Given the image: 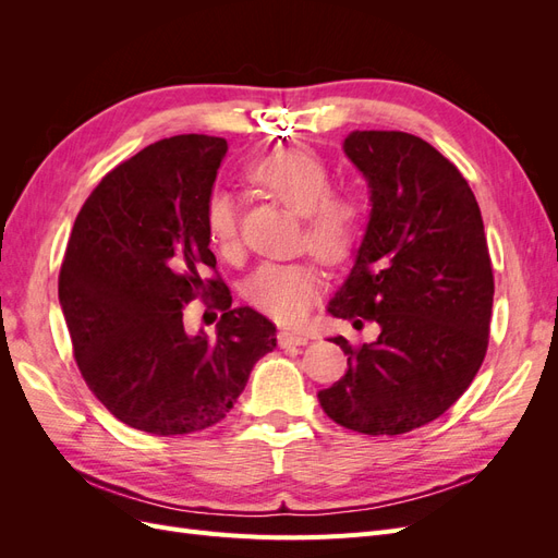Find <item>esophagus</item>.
Listing matches in <instances>:
<instances>
[{
  "instance_id": "34e87169",
  "label": "esophagus",
  "mask_w": 558,
  "mask_h": 558,
  "mask_svg": "<svg viewBox=\"0 0 558 558\" xmlns=\"http://www.w3.org/2000/svg\"><path fill=\"white\" fill-rule=\"evenodd\" d=\"M277 340L281 347H302L307 344V337L305 335H298V332H289V330H281L277 335Z\"/></svg>"
}]
</instances>
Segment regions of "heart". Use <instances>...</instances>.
<instances>
[{
    "label": "heart",
    "instance_id": "b5f03b06",
    "mask_svg": "<svg viewBox=\"0 0 558 558\" xmlns=\"http://www.w3.org/2000/svg\"><path fill=\"white\" fill-rule=\"evenodd\" d=\"M246 179L305 221V242L326 263H342L356 251L365 214L356 199L330 193L332 177L324 158L310 148H281L253 160ZM205 228L216 253L230 258L240 248L238 209L226 191H214L205 205ZM320 293V277L310 263H265L246 281L253 307L286 326L307 316Z\"/></svg>",
    "mask_w": 558,
    "mask_h": 558
}]
</instances>
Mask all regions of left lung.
I'll list each match as a JSON object with an SVG mask.
<instances>
[{"mask_svg": "<svg viewBox=\"0 0 558 558\" xmlns=\"http://www.w3.org/2000/svg\"><path fill=\"white\" fill-rule=\"evenodd\" d=\"M344 156L363 174L369 216L351 272L328 314L377 320L375 342L330 337L347 373L318 391L324 412L365 435L430 424L475 379L488 344L494 272L477 199L428 142L353 130Z\"/></svg>", "mask_w": 558, "mask_h": 558, "instance_id": "obj_1", "label": "left lung"}]
</instances>
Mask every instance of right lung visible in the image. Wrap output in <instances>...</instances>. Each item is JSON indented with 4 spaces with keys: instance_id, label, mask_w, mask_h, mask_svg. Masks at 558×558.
I'll return each instance as SVG.
<instances>
[{
    "instance_id": "1",
    "label": "right lung",
    "mask_w": 558,
    "mask_h": 558,
    "mask_svg": "<svg viewBox=\"0 0 558 558\" xmlns=\"http://www.w3.org/2000/svg\"><path fill=\"white\" fill-rule=\"evenodd\" d=\"M228 154L223 137L179 134L109 172L86 199L66 244L58 295L83 379L130 428L185 435L226 418L277 328L230 307L217 337L189 336L182 307L214 288L205 205Z\"/></svg>"
}]
</instances>
